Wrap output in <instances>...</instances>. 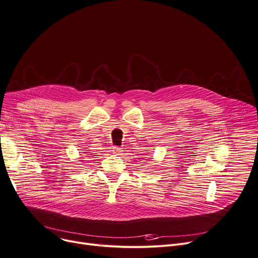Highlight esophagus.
<instances>
[{
  "mask_svg": "<svg viewBox=\"0 0 258 258\" xmlns=\"http://www.w3.org/2000/svg\"><path fill=\"white\" fill-rule=\"evenodd\" d=\"M112 151H113L114 153H116V154H120V153L122 152V148L117 147V146H114V147L112 148Z\"/></svg>",
  "mask_w": 258,
  "mask_h": 258,
  "instance_id": "1",
  "label": "esophagus"
}]
</instances>
